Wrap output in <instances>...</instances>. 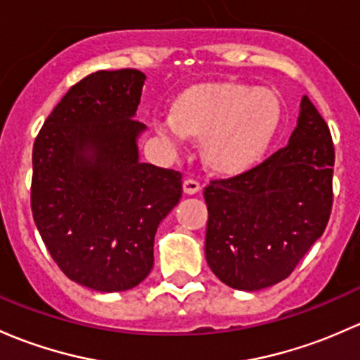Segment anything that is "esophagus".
Masks as SVG:
<instances>
[{"label":"esophagus","instance_id":"34e87169","mask_svg":"<svg viewBox=\"0 0 360 360\" xmlns=\"http://www.w3.org/2000/svg\"><path fill=\"white\" fill-rule=\"evenodd\" d=\"M183 188H184V193L186 195H195V193H198L202 190V186H200V183L196 179H186L183 183Z\"/></svg>","mask_w":360,"mask_h":360}]
</instances>
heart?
<instances>
[{"mask_svg":"<svg viewBox=\"0 0 360 360\" xmlns=\"http://www.w3.org/2000/svg\"><path fill=\"white\" fill-rule=\"evenodd\" d=\"M279 124V103L266 89L217 82L196 86L174 107V117L158 126L170 145L181 146L186 134L205 138L212 167L240 172L252 167L271 145Z\"/></svg>","mask_w":360,"mask_h":360,"instance_id":"b5f03b06","label":"heart"}]
</instances>
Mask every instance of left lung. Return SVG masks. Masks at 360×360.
<instances>
[{"instance_id": "left-lung-1", "label": "left lung", "mask_w": 360, "mask_h": 360, "mask_svg": "<svg viewBox=\"0 0 360 360\" xmlns=\"http://www.w3.org/2000/svg\"><path fill=\"white\" fill-rule=\"evenodd\" d=\"M333 165L330 127L304 96L288 145L238 176L212 179L203 190L212 272L243 291L288 278L330 221Z\"/></svg>"}]
</instances>
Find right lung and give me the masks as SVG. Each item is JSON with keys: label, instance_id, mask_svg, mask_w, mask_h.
Listing matches in <instances>:
<instances>
[{"label": "right lung", "instance_id": "add662e5", "mask_svg": "<svg viewBox=\"0 0 360 360\" xmlns=\"http://www.w3.org/2000/svg\"><path fill=\"white\" fill-rule=\"evenodd\" d=\"M146 75L98 70L67 91L32 148L30 209L51 259L72 281L112 293L153 267L158 224L183 195V174L138 160L132 119Z\"/></svg>", "mask_w": 360, "mask_h": 360}]
</instances>
